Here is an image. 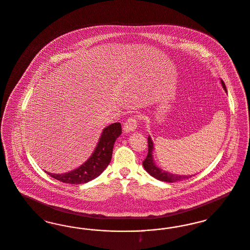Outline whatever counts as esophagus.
I'll return each mask as SVG.
<instances>
[{"label":"esophagus","instance_id":"1","mask_svg":"<svg viewBox=\"0 0 250 250\" xmlns=\"http://www.w3.org/2000/svg\"><path fill=\"white\" fill-rule=\"evenodd\" d=\"M136 128H137V118L135 116H131V118H129L128 120L124 123L123 131L128 133V132L135 131Z\"/></svg>","mask_w":250,"mask_h":250}]
</instances>
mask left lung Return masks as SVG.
I'll list each match as a JSON object with an SVG mask.
<instances>
[{
  "label": "left lung",
  "mask_w": 250,
  "mask_h": 250,
  "mask_svg": "<svg viewBox=\"0 0 250 250\" xmlns=\"http://www.w3.org/2000/svg\"><path fill=\"white\" fill-rule=\"evenodd\" d=\"M221 84L223 86L224 90L227 92V88L226 85L224 83L223 81L221 80ZM147 143H148V152L147 155L143 162V167H144L146 171L152 177H154L155 179H157L159 181L162 182H167V183H175L178 181H182L185 180L188 178H191L193 175H189V176H183V175H177V174H173L167 171L163 170L160 167H158L153 160V142L150 138V136L147 137Z\"/></svg>",
  "instance_id": "8db88e82"
}]
</instances>
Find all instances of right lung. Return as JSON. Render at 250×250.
Here are the masks:
<instances>
[{
	"instance_id": "add662e5",
	"label": "right lung",
	"mask_w": 250,
	"mask_h": 250,
	"mask_svg": "<svg viewBox=\"0 0 250 250\" xmlns=\"http://www.w3.org/2000/svg\"><path fill=\"white\" fill-rule=\"evenodd\" d=\"M120 134L121 125L119 122L107 126L102 132L92 155L78 168L64 174L46 173L53 179L65 184H86L92 181L108 167L112 159L114 145Z\"/></svg>"
}]
</instances>
